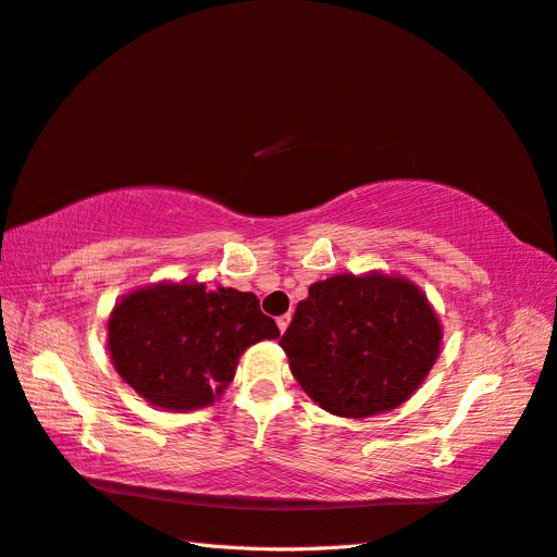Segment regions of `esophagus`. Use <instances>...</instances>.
<instances>
[{"instance_id": "1", "label": "esophagus", "mask_w": 557, "mask_h": 557, "mask_svg": "<svg viewBox=\"0 0 557 557\" xmlns=\"http://www.w3.org/2000/svg\"><path fill=\"white\" fill-rule=\"evenodd\" d=\"M288 324H290V314H283V317H278V319H276V326H278V331H281V333L288 329Z\"/></svg>"}]
</instances>
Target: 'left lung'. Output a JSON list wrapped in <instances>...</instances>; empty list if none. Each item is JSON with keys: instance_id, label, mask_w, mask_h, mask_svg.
Instances as JSON below:
<instances>
[{"instance_id": "8db88e82", "label": "left lung", "mask_w": 557, "mask_h": 557, "mask_svg": "<svg viewBox=\"0 0 557 557\" xmlns=\"http://www.w3.org/2000/svg\"><path fill=\"white\" fill-rule=\"evenodd\" d=\"M441 321L412 281L369 271L310 286L278 345L302 391L338 417H374L422 386L441 352Z\"/></svg>"}]
</instances>
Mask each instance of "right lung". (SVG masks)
I'll use <instances>...</instances> for the list:
<instances>
[{
  "label": "right lung",
  "mask_w": 557,
  "mask_h": 557,
  "mask_svg": "<svg viewBox=\"0 0 557 557\" xmlns=\"http://www.w3.org/2000/svg\"><path fill=\"white\" fill-rule=\"evenodd\" d=\"M107 331L119 376L150 405L176 412L212 405L240 355L281 336L252 293L166 281L116 302Z\"/></svg>",
  "instance_id": "right-lung-1"
}]
</instances>
